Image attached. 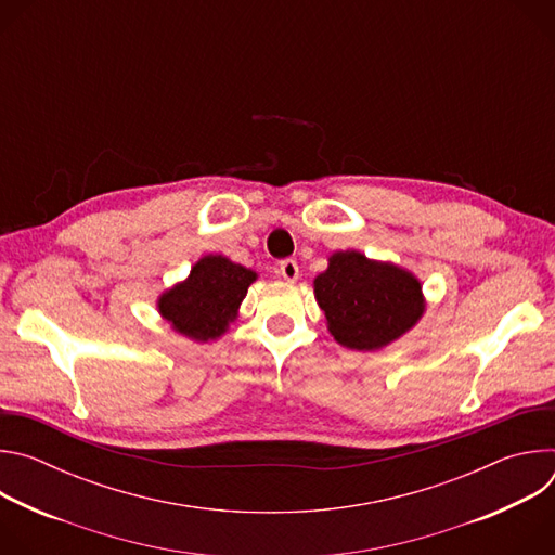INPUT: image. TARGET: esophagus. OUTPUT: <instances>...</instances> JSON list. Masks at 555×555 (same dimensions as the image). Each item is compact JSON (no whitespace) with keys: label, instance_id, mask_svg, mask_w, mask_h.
Masks as SVG:
<instances>
[{"label":"esophagus","instance_id":"obj_1","mask_svg":"<svg viewBox=\"0 0 555 555\" xmlns=\"http://www.w3.org/2000/svg\"><path fill=\"white\" fill-rule=\"evenodd\" d=\"M279 272L287 283H294L298 279V263L294 259H283L279 263Z\"/></svg>","mask_w":555,"mask_h":555}]
</instances>
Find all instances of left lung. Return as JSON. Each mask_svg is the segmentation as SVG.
<instances>
[{
    "label": "left lung",
    "instance_id": "left-lung-1",
    "mask_svg": "<svg viewBox=\"0 0 555 555\" xmlns=\"http://www.w3.org/2000/svg\"><path fill=\"white\" fill-rule=\"evenodd\" d=\"M313 294L330 334L347 349L373 351L417 325L426 309L422 283L409 270L371 261L362 253H334Z\"/></svg>",
    "mask_w": 555,
    "mask_h": 555
}]
</instances>
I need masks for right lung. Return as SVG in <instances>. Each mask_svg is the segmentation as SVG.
<instances>
[{
  "label": "right lung",
  "mask_w": 555,
  "mask_h": 555,
  "mask_svg": "<svg viewBox=\"0 0 555 555\" xmlns=\"http://www.w3.org/2000/svg\"><path fill=\"white\" fill-rule=\"evenodd\" d=\"M253 281H257V272L221 255H206L193 266L186 281L157 298V311L191 340H217L236 319Z\"/></svg>",
  "instance_id": "add662e5"
}]
</instances>
